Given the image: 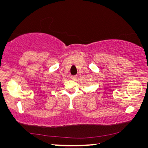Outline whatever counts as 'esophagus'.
I'll return each mask as SVG.
<instances>
[{
	"label": "esophagus",
	"mask_w": 148,
	"mask_h": 148,
	"mask_svg": "<svg viewBox=\"0 0 148 148\" xmlns=\"http://www.w3.org/2000/svg\"><path fill=\"white\" fill-rule=\"evenodd\" d=\"M76 76H71V79H72V80H75V79H76Z\"/></svg>",
	"instance_id": "obj_1"
}]
</instances>
